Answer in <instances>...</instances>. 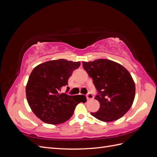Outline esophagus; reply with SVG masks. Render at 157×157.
I'll return each mask as SVG.
<instances>
[{
  "label": "esophagus",
  "instance_id": "1",
  "mask_svg": "<svg viewBox=\"0 0 157 157\" xmlns=\"http://www.w3.org/2000/svg\"><path fill=\"white\" fill-rule=\"evenodd\" d=\"M86 98H87V99H88V100H90V99H94V95H93L92 93H88V94H87Z\"/></svg>",
  "mask_w": 157,
  "mask_h": 157
}]
</instances>
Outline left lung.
Returning <instances> with one entry per match:
<instances>
[{
	"instance_id": "1",
	"label": "left lung",
	"mask_w": 157,
	"mask_h": 157,
	"mask_svg": "<svg viewBox=\"0 0 157 157\" xmlns=\"http://www.w3.org/2000/svg\"><path fill=\"white\" fill-rule=\"evenodd\" d=\"M82 66L98 92L95 99L100 107L91 115L103 122L114 121L124 116L134 102L136 93L135 83L128 71L106 59L82 61Z\"/></svg>"
}]
</instances>
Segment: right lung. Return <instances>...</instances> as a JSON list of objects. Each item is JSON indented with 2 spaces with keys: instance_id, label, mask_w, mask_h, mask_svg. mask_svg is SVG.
Masks as SVG:
<instances>
[{
  "instance_id": "right-lung-1",
  "label": "right lung",
  "mask_w": 157,
  "mask_h": 157,
  "mask_svg": "<svg viewBox=\"0 0 157 157\" xmlns=\"http://www.w3.org/2000/svg\"><path fill=\"white\" fill-rule=\"evenodd\" d=\"M80 65L79 61L59 59L41 63L32 71L26 86V97L32 111L42 121L50 124L63 123L72 117L78 103L86 101L83 95L59 93Z\"/></svg>"
}]
</instances>
